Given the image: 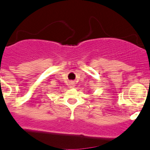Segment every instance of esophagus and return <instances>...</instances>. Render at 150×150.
Masks as SVG:
<instances>
[{
  "label": "esophagus",
  "mask_w": 150,
  "mask_h": 150,
  "mask_svg": "<svg viewBox=\"0 0 150 150\" xmlns=\"http://www.w3.org/2000/svg\"><path fill=\"white\" fill-rule=\"evenodd\" d=\"M75 87V86H74V83H72V82H71L69 84V87L70 88H72V87Z\"/></svg>",
  "instance_id": "1"
}]
</instances>
